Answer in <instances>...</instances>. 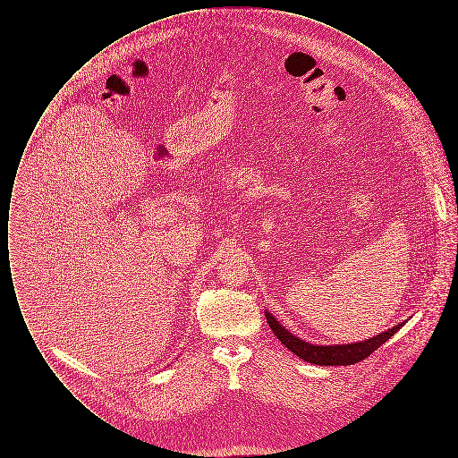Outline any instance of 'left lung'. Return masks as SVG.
<instances>
[{
    "label": "left lung",
    "instance_id": "8db88e82",
    "mask_svg": "<svg viewBox=\"0 0 458 458\" xmlns=\"http://www.w3.org/2000/svg\"><path fill=\"white\" fill-rule=\"evenodd\" d=\"M266 319H267V325L271 327V331L276 335V338L284 344L286 349L293 352L299 359H302L305 362H310V364H316V366H350V364L360 362L366 357H369L374 350L379 349L386 340H390L393 335L407 323V321H403V323L393 327L392 329L383 331L364 342L345 344V345H316V344H309L302 338L295 336L293 333H290L269 310H266Z\"/></svg>",
    "mask_w": 458,
    "mask_h": 458
}]
</instances>
